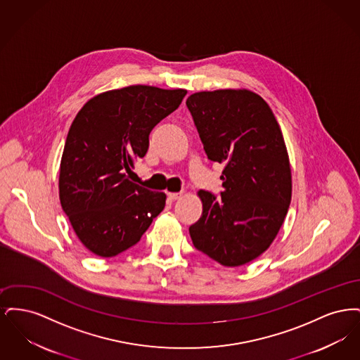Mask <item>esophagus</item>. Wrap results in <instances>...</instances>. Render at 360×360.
Listing matches in <instances>:
<instances>
[{"label": "esophagus", "mask_w": 360, "mask_h": 360, "mask_svg": "<svg viewBox=\"0 0 360 360\" xmlns=\"http://www.w3.org/2000/svg\"><path fill=\"white\" fill-rule=\"evenodd\" d=\"M182 195H184V193H167V197H169L172 201L179 200Z\"/></svg>", "instance_id": "esophagus-1"}]
</instances>
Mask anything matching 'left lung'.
Wrapping results in <instances>:
<instances>
[{
	"label": "left lung",
	"instance_id": "left-lung-1",
	"mask_svg": "<svg viewBox=\"0 0 360 360\" xmlns=\"http://www.w3.org/2000/svg\"><path fill=\"white\" fill-rule=\"evenodd\" d=\"M188 110L212 162L223 163L221 197L200 190L194 247L225 267L243 266L274 241L291 201L289 154L267 103L247 89L188 96Z\"/></svg>",
	"mask_w": 360,
	"mask_h": 360
}]
</instances>
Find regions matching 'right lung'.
<instances>
[{
  "instance_id": "add662e5",
  "label": "right lung",
  "mask_w": 360,
  "mask_h": 360,
  "mask_svg": "<svg viewBox=\"0 0 360 360\" xmlns=\"http://www.w3.org/2000/svg\"><path fill=\"white\" fill-rule=\"evenodd\" d=\"M185 89L134 85L90 98L70 127L59 172V200L89 251L116 257L135 245L165 209L166 194L127 176L148 136L172 113Z\"/></svg>"
}]
</instances>
